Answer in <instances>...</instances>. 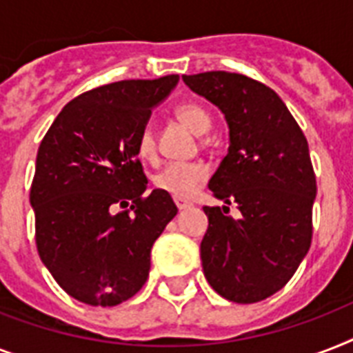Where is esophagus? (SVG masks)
I'll use <instances>...</instances> for the list:
<instances>
[{"label":"esophagus","instance_id":"34e87169","mask_svg":"<svg viewBox=\"0 0 353 353\" xmlns=\"http://www.w3.org/2000/svg\"><path fill=\"white\" fill-rule=\"evenodd\" d=\"M174 203L177 205V209L179 210H185V209H188V207H190V201H188V199H185V198H174Z\"/></svg>","mask_w":353,"mask_h":353}]
</instances>
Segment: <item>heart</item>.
<instances>
[{"label": "heart", "instance_id": "obj_1", "mask_svg": "<svg viewBox=\"0 0 353 353\" xmlns=\"http://www.w3.org/2000/svg\"><path fill=\"white\" fill-rule=\"evenodd\" d=\"M176 115L194 133L203 135L212 126L209 112L199 104L185 102L176 108ZM137 155L143 161L155 159V135L150 126H144L137 137ZM209 177V168L203 163H170L154 177V185L174 198H190Z\"/></svg>", "mask_w": 353, "mask_h": 353}]
</instances>
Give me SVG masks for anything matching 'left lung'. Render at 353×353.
Instances as JSON below:
<instances>
[{
  "label": "left lung",
  "mask_w": 353,
  "mask_h": 353,
  "mask_svg": "<svg viewBox=\"0 0 353 353\" xmlns=\"http://www.w3.org/2000/svg\"><path fill=\"white\" fill-rule=\"evenodd\" d=\"M183 82L212 102L229 126V150L209 188L240 218L203 207L205 279L227 301H263L293 276L312 243L317 194L304 133L276 93L245 74L209 71Z\"/></svg>",
  "instance_id": "left-lung-1"
}]
</instances>
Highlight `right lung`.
<instances>
[{"label":"right lung","instance_id":"add662e5","mask_svg":"<svg viewBox=\"0 0 353 353\" xmlns=\"http://www.w3.org/2000/svg\"><path fill=\"white\" fill-rule=\"evenodd\" d=\"M177 82L168 74L85 91L63 106L38 148L36 245L52 279L84 304L132 299L148 279L154 241L177 214L168 192L144 196L137 159L139 133Z\"/></svg>","mask_w":353,"mask_h":353}]
</instances>
